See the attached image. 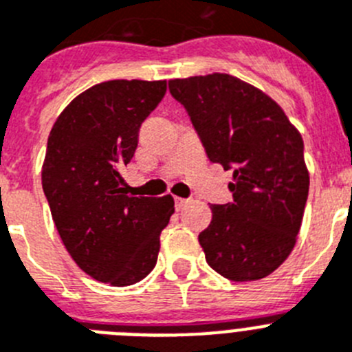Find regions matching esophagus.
Returning a JSON list of instances; mask_svg holds the SVG:
<instances>
[{"instance_id":"obj_1","label":"esophagus","mask_w":352,"mask_h":352,"mask_svg":"<svg viewBox=\"0 0 352 352\" xmlns=\"http://www.w3.org/2000/svg\"><path fill=\"white\" fill-rule=\"evenodd\" d=\"M174 203H176V208H183V206H185V204H188V199L174 197Z\"/></svg>"}]
</instances>
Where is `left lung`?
Masks as SVG:
<instances>
[{
    "instance_id": "obj_1",
    "label": "left lung",
    "mask_w": 352,
    "mask_h": 352,
    "mask_svg": "<svg viewBox=\"0 0 352 352\" xmlns=\"http://www.w3.org/2000/svg\"><path fill=\"white\" fill-rule=\"evenodd\" d=\"M213 164L232 170V203L211 204L206 263L234 282L275 272L296 243L309 197L303 139L280 105L229 74L169 80Z\"/></svg>"
}]
</instances>
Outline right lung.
I'll list each match as a JSON object with an SVG mask.
<instances>
[{"instance_id": "right-lung-1", "label": "right lung", "mask_w": 352, "mask_h": 352, "mask_svg": "<svg viewBox=\"0 0 352 352\" xmlns=\"http://www.w3.org/2000/svg\"><path fill=\"white\" fill-rule=\"evenodd\" d=\"M166 80H107L80 93L56 120L42 167L43 194L65 248L84 273L125 287L155 268L160 232L174 213L170 195H126L142 121Z\"/></svg>"}]
</instances>
